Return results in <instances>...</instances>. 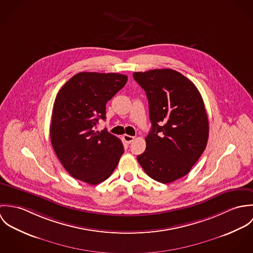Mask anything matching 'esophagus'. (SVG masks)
<instances>
[{
    "label": "esophagus",
    "instance_id": "1",
    "mask_svg": "<svg viewBox=\"0 0 253 253\" xmlns=\"http://www.w3.org/2000/svg\"><path fill=\"white\" fill-rule=\"evenodd\" d=\"M123 138H124V140L126 142V143H131L133 140H134V136H130V135H127V134H125L124 136H123Z\"/></svg>",
    "mask_w": 253,
    "mask_h": 253
}]
</instances>
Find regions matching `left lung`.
Returning <instances> with one entry per match:
<instances>
[{"label":"left lung","mask_w":253,"mask_h":253,"mask_svg":"<svg viewBox=\"0 0 253 253\" xmlns=\"http://www.w3.org/2000/svg\"><path fill=\"white\" fill-rule=\"evenodd\" d=\"M146 92L151 130L138 163L152 179L168 184L189 173L209 139V119L197 86L172 69L133 73Z\"/></svg>","instance_id":"left-lung-1"}]
</instances>
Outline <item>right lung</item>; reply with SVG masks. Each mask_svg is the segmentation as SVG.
<instances>
[{
    "label": "right lung",
    "instance_id": "add662e5",
    "mask_svg": "<svg viewBox=\"0 0 253 253\" xmlns=\"http://www.w3.org/2000/svg\"><path fill=\"white\" fill-rule=\"evenodd\" d=\"M127 82L118 73L81 72L58 91L52 110L50 140L63 168L90 185L106 180L124 153L122 141L106 129L94 131L106 119V103Z\"/></svg>",
    "mask_w": 253,
    "mask_h": 253
}]
</instances>
